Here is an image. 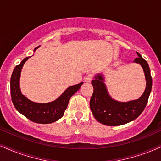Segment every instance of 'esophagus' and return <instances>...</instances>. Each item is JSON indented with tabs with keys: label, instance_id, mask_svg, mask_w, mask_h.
<instances>
[{
	"label": "esophagus",
	"instance_id": "obj_1",
	"mask_svg": "<svg viewBox=\"0 0 161 161\" xmlns=\"http://www.w3.org/2000/svg\"><path fill=\"white\" fill-rule=\"evenodd\" d=\"M92 77H93L92 74H89L88 75H86V77L84 78V81H85V82L90 83V82H91V81H92Z\"/></svg>",
	"mask_w": 161,
	"mask_h": 161
}]
</instances>
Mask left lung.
I'll list each match as a JSON object with an SVG mask.
<instances>
[{
  "instance_id": "8db88e82",
  "label": "left lung",
  "mask_w": 161,
  "mask_h": 161,
  "mask_svg": "<svg viewBox=\"0 0 161 161\" xmlns=\"http://www.w3.org/2000/svg\"><path fill=\"white\" fill-rule=\"evenodd\" d=\"M136 53L138 57L134 62L142 67L146 80V90L140 98L128 102H117L109 95L102 75H96L92 80L93 94L90 102V109L96 119L103 125L117 126L131 122L142 114L147 104L152 91V78L148 63Z\"/></svg>"
}]
</instances>
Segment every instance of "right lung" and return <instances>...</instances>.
Masks as SVG:
<instances>
[{
	"label": "right lung",
	"mask_w": 161,
	"mask_h": 161,
	"mask_svg": "<svg viewBox=\"0 0 161 161\" xmlns=\"http://www.w3.org/2000/svg\"><path fill=\"white\" fill-rule=\"evenodd\" d=\"M39 47H36L34 51ZM31 57H26L19 65L14 69L10 79V92L12 102L16 110L29 120L39 124H49L57 121L64 114L68 106L69 99L79 89L83 82L69 86L64 92L49 103H36L29 100L21 93L19 86L20 75L21 69L26 61Z\"/></svg>",
	"instance_id": "obj_1"
}]
</instances>
